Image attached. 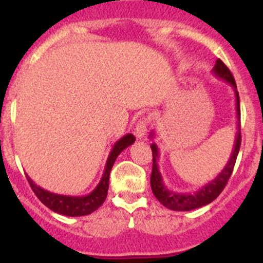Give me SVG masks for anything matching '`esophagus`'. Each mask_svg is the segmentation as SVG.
Here are the masks:
<instances>
[{
  "label": "esophagus",
  "instance_id": "1",
  "mask_svg": "<svg viewBox=\"0 0 263 263\" xmlns=\"http://www.w3.org/2000/svg\"><path fill=\"white\" fill-rule=\"evenodd\" d=\"M147 124H148L147 117L139 118V121L136 125V129H134V136H136L137 138L141 139L146 136V132H147Z\"/></svg>",
  "mask_w": 263,
  "mask_h": 263
}]
</instances>
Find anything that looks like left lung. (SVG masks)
I'll use <instances>...</instances> for the list:
<instances>
[{
	"instance_id": "8db88e82",
	"label": "left lung",
	"mask_w": 263,
	"mask_h": 263,
	"mask_svg": "<svg viewBox=\"0 0 263 263\" xmlns=\"http://www.w3.org/2000/svg\"><path fill=\"white\" fill-rule=\"evenodd\" d=\"M212 72L215 76L222 79L227 81L228 84H231L233 87L234 96H236V110H237V120L240 121V97H238V92H237V85L234 81L232 72L229 71L227 66L220 59L216 60V64L213 67ZM237 136L234 139V146L232 150V155L228 160L227 166L222 168V171L213 179L212 182L208 184L203 185L199 191L194 192V194H182V192H174L170 191L168 188L164 185L163 179L160 175L159 166H158V159H159V150L155 143H152V152H153V171L152 178H150V184H152V190L154 196L159 200L160 204H163L166 208L171 211H192L200 206L206 205V204L212 203L218 195L221 194V191L227 185L228 180L231 178L232 173H233V167L236 163L237 155L240 152L241 146V133H240V122H237ZM154 133L150 134L153 138Z\"/></svg>"
}]
</instances>
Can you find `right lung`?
I'll return each mask as SVG.
<instances>
[{"instance_id": "add662e5", "label": "right lung", "mask_w": 263, "mask_h": 263, "mask_svg": "<svg viewBox=\"0 0 263 263\" xmlns=\"http://www.w3.org/2000/svg\"><path fill=\"white\" fill-rule=\"evenodd\" d=\"M136 137L133 134H126L121 139H118L115 143L113 148L110 150L108 160H106L105 170H104L103 178L90 194L85 195V196H67V195H58L52 194L50 191H46L42 187L36 185L32 182L31 178L26 175L29 184L34 194L36 195L39 200L45 204L47 208H50L53 212L59 213V215L69 216V217H78V216H85L90 215L92 212L101 206V204L105 201L106 195H108L109 188V175H110V170L115 164V160L117 159L121 152H124L127 146L134 143Z\"/></svg>"}]
</instances>
